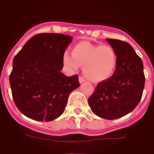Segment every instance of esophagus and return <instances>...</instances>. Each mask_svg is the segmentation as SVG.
I'll return each mask as SVG.
<instances>
[{
  "mask_svg": "<svg viewBox=\"0 0 154 154\" xmlns=\"http://www.w3.org/2000/svg\"><path fill=\"white\" fill-rule=\"evenodd\" d=\"M84 82H85V79L83 77H79V82L80 83H83Z\"/></svg>",
  "mask_w": 154,
  "mask_h": 154,
  "instance_id": "1",
  "label": "esophagus"
}]
</instances>
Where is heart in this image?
<instances>
[{
  "instance_id": "b5f03b06",
  "label": "heart",
  "mask_w": 154,
  "mask_h": 154,
  "mask_svg": "<svg viewBox=\"0 0 154 154\" xmlns=\"http://www.w3.org/2000/svg\"><path fill=\"white\" fill-rule=\"evenodd\" d=\"M63 62L69 69L77 70L84 66V73L93 82H101L112 77L117 65V55L110 45H93L87 42L77 43L72 54L65 52Z\"/></svg>"
}]
</instances>
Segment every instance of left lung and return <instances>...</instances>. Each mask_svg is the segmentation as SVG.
<instances>
[{
  "instance_id": "left-lung-1",
  "label": "left lung",
  "mask_w": 154,
  "mask_h": 154,
  "mask_svg": "<svg viewBox=\"0 0 154 154\" xmlns=\"http://www.w3.org/2000/svg\"><path fill=\"white\" fill-rule=\"evenodd\" d=\"M117 55L112 77L97 84L88 99L94 114L107 120L117 119L137 107L145 86L143 62L133 47L125 42L106 39Z\"/></svg>"
}]
</instances>
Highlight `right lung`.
<instances>
[{"mask_svg": "<svg viewBox=\"0 0 154 154\" xmlns=\"http://www.w3.org/2000/svg\"><path fill=\"white\" fill-rule=\"evenodd\" d=\"M72 39L68 35L39 33L13 58L9 76L13 99L30 119L50 122L60 117L69 94L80 86L77 75L60 72L63 54Z\"/></svg>", "mask_w": 154, "mask_h": 154, "instance_id": "add662e5", "label": "right lung"}]
</instances>
